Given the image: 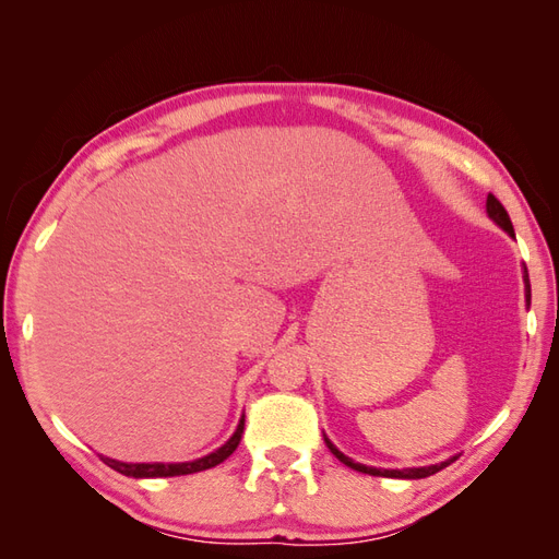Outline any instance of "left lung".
Masks as SVG:
<instances>
[{
  "mask_svg": "<svg viewBox=\"0 0 559 559\" xmlns=\"http://www.w3.org/2000/svg\"><path fill=\"white\" fill-rule=\"evenodd\" d=\"M485 209H488V216H490V221H492V223L500 225V228H502L509 237H514V225H512V221H509V213L504 211V206H502L500 201H497L492 194H488V204H485ZM524 290H526V305H531V283H528V271H526V266H524ZM324 442H326V447L331 449V454H334L341 463H346L348 468H353V471H360V473H367V476H382V478H403V480L427 478V476H432V473L447 468L449 463H454V461H456V456H451V459H447V461H442V463H435V466L403 468V471H399V468H374V466H365V463H358V461L348 459L346 454H343V451H338V449H336V444L331 442V439H329L326 435H324Z\"/></svg>",
  "mask_w": 559,
  "mask_h": 559,
  "instance_id": "8db88e82",
  "label": "left lung"
}]
</instances>
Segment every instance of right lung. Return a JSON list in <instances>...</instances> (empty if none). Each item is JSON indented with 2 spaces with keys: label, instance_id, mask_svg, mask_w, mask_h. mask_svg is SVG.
Masks as SVG:
<instances>
[{
  "label": "right lung",
  "instance_id": "right-lung-1",
  "mask_svg": "<svg viewBox=\"0 0 559 559\" xmlns=\"http://www.w3.org/2000/svg\"><path fill=\"white\" fill-rule=\"evenodd\" d=\"M245 432V415L237 423L233 437L225 442L223 447H218L216 451H211V454L194 459V461H182V463H124V461H117L110 456H100L105 463H108L110 468H115L117 473H122V476L129 478H173V476H189V473H199V471H206L218 466L225 459H228L233 451L240 444Z\"/></svg>",
  "mask_w": 559,
  "mask_h": 559
}]
</instances>
